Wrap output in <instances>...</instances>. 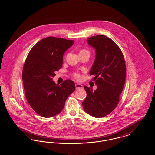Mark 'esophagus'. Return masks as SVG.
Segmentation results:
<instances>
[{"label":"esophagus","instance_id":"esophagus-1","mask_svg":"<svg viewBox=\"0 0 155 155\" xmlns=\"http://www.w3.org/2000/svg\"><path fill=\"white\" fill-rule=\"evenodd\" d=\"M75 88H76V89H80L83 88V86L80 84H76Z\"/></svg>","mask_w":155,"mask_h":155}]
</instances>
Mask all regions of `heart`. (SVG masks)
<instances>
[{
	"label": "heart",
	"mask_w": 155,
	"mask_h": 155,
	"mask_svg": "<svg viewBox=\"0 0 155 155\" xmlns=\"http://www.w3.org/2000/svg\"><path fill=\"white\" fill-rule=\"evenodd\" d=\"M89 53L88 51L87 50V49H82L81 51H80V53ZM74 75V77H75L76 79H77V80H81V76L80 74H78V73H75Z\"/></svg>",
	"instance_id": "b5f03b06"
}]
</instances>
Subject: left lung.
I'll use <instances>...</instances> for the list:
<instances>
[{"instance_id": "obj_1", "label": "left lung", "mask_w": 155, "mask_h": 155, "mask_svg": "<svg viewBox=\"0 0 155 155\" xmlns=\"http://www.w3.org/2000/svg\"><path fill=\"white\" fill-rule=\"evenodd\" d=\"M87 41L96 52L89 74L94 76L93 80L97 89L93 91L84 86L87 97L82 104L84 111L89 115L103 117L118 104L125 84V60L121 49L110 38L99 35Z\"/></svg>"}]
</instances>
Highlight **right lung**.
I'll return each instance as SVG.
<instances>
[{
    "instance_id": "1",
    "label": "right lung",
    "mask_w": 155,
    "mask_h": 155,
    "mask_svg": "<svg viewBox=\"0 0 155 155\" xmlns=\"http://www.w3.org/2000/svg\"><path fill=\"white\" fill-rule=\"evenodd\" d=\"M74 44L73 40L47 37L32 47L24 63L22 79L27 100L32 109L44 117L60 113L75 89L71 80L59 85L52 78L55 71L61 68L64 52Z\"/></svg>"
}]
</instances>
